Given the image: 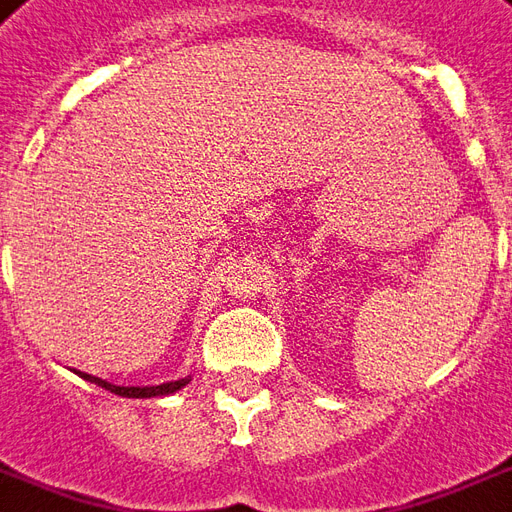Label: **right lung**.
<instances>
[{
	"mask_svg": "<svg viewBox=\"0 0 512 512\" xmlns=\"http://www.w3.org/2000/svg\"><path fill=\"white\" fill-rule=\"evenodd\" d=\"M82 380L88 382H96V385H102L105 391L110 393H119V396H130V399H152V396H166V393H174L180 391V388H185L188 385V377L185 380H174V382H163V385H149V388H124V385H110V382L99 380V377H91V374H82Z\"/></svg>",
	"mask_w": 512,
	"mask_h": 512,
	"instance_id": "right-lung-1",
	"label": "right lung"
}]
</instances>
